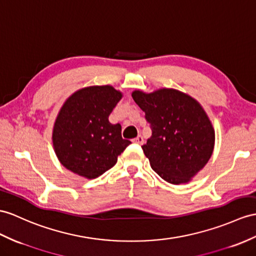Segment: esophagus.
I'll return each instance as SVG.
<instances>
[{
    "instance_id": "34e87169",
    "label": "esophagus",
    "mask_w": 256,
    "mask_h": 256,
    "mask_svg": "<svg viewBox=\"0 0 256 256\" xmlns=\"http://www.w3.org/2000/svg\"><path fill=\"white\" fill-rule=\"evenodd\" d=\"M132 142L136 143V144H143V143H144V139H143L142 136H138L132 140Z\"/></svg>"
}]
</instances>
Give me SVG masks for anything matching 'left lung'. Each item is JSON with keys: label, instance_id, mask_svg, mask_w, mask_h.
<instances>
[{"label": "left lung", "instance_id": "1", "mask_svg": "<svg viewBox=\"0 0 256 256\" xmlns=\"http://www.w3.org/2000/svg\"><path fill=\"white\" fill-rule=\"evenodd\" d=\"M132 96L151 124L152 136L142 148L153 170L172 184L190 182L214 151L215 130L206 112L172 88L134 90Z\"/></svg>", "mask_w": 256, "mask_h": 256}]
</instances>
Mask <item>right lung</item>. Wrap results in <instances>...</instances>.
Listing matches in <instances>:
<instances>
[{
	"instance_id": "obj_1",
	"label": "right lung",
	"mask_w": 256,
	"mask_h": 256,
	"mask_svg": "<svg viewBox=\"0 0 256 256\" xmlns=\"http://www.w3.org/2000/svg\"><path fill=\"white\" fill-rule=\"evenodd\" d=\"M122 98L113 86H90L66 98L55 118L52 141L60 163L84 179L110 170L130 143L108 116Z\"/></svg>"
}]
</instances>
